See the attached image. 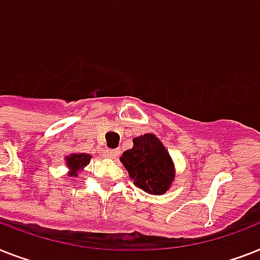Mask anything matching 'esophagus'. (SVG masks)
I'll list each match as a JSON object with an SVG mask.
<instances>
[{
    "label": "esophagus",
    "instance_id": "obj_1",
    "mask_svg": "<svg viewBox=\"0 0 260 260\" xmlns=\"http://www.w3.org/2000/svg\"><path fill=\"white\" fill-rule=\"evenodd\" d=\"M117 153H119V149H107V152H105V155L108 157H115V156H117Z\"/></svg>",
    "mask_w": 260,
    "mask_h": 260
}]
</instances>
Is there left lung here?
Here are the masks:
<instances>
[{"label":"left lung","instance_id":"8db88e82","mask_svg":"<svg viewBox=\"0 0 260 260\" xmlns=\"http://www.w3.org/2000/svg\"><path fill=\"white\" fill-rule=\"evenodd\" d=\"M120 161L137 188L161 195L174 180V164L161 141L152 134L134 139V147L123 153Z\"/></svg>","mask_w":260,"mask_h":260}]
</instances>
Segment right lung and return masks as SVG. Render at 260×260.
Here are the masks:
<instances>
[{"instance_id":"obj_1","label":"right lung","mask_w":260,"mask_h":260,"mask_svg":"<svg viewBox=\"0 0 260 260\" xmlns=\"http://www.w3.org/2000/svg\"><path fill=\"white\" fill-rule=\"evenodd\" d=\"M90 156L85 155V153H73V155L68 156L67 157V164L72 170L71 176H76L77 175V171L82 170L86 164L89 163Z\"/></svg>"}]
</instances>
